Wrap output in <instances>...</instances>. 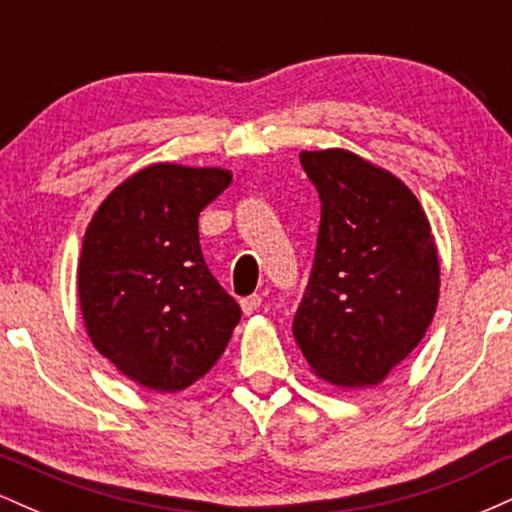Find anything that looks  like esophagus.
I'll list each match as a JSON object with an SVG mask.
<instances>
[{"instance_id":"34e87169","label":"esophagus","mask_w":512,"mask_h":512,"mask_svg":"<svg viewBox=\"0 0 512 512\" xmlns=\"http://www.w3.org/2000/svg\"><path fill=\"white\" fill-rule=\"evenodd\" d=\"M260 305H262V296H257V293H252V296L243 298V301H240V308H243L245 315L257 313V310H260Z\"/></svg>"}]
</instances>
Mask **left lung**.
<instances>
[{"label": "left lung", "instance_id": "obj_1", "mask_svg": "<svg viewBox=\"0 0 512 512\" xmlns=\"http://www.w3.org/2000/svg\"><path fill=\"white\" fill-rule=\"evenodd\" d=\"M322 202L293 337L317 378L380 385L431 325L440 260L426 211L390 170L346 149L301 151Z\"/></svg>", "mask_w": 512, "mask_h": 512}]
</instances>
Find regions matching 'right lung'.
<instances>
[{"label": "right lung", "mask_w": 512, "mask_h": 512, "mask_svg": "<svg viewBox=\"0 0 512 512\" xmlns=\"http://www.w3.org/2000/svg\"><path fill=\"white\" fill-rule=\"evenodd\" d=\"M226 168L151 163L103 199L81 245L76 291L88 339L137 385L180 392L226 351L240 305L199 248V211Z\"/></svg>", "instance_id": "right-lung-1"}]
</instances>
